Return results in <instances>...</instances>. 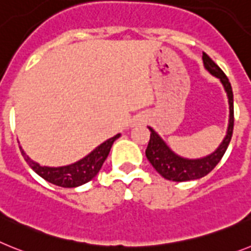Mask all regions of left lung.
<instances>
[{"mask_svg": "<svg viewBox=\"0 0 251 251\" xmlns=\"http://www.w3.org/2000/svg\"><path fill=\"white\" fill-rule=\"evenodd\" d=\"M202 59H203L204 68L212 75L220 78L226 93H227L228 108H230L227 132H226L225 139L220 144V147L212 154L201 159H186L172 151L169 147L164 143V140L151 127H149L150 140L147 150H145V155L162 177H164L168 180H173V182L200 179V178L207 176L213 168L219 164V162L225 154L226 149H227L228 144H230L231 136H232V130H234V95H232V88H231V84L228 82V78L226 77V74L221 71L219 65L213 62L206 53H203Z\"/></svg>", "mask_w": 251, "mask_h": 251, "instance_id": "1", "label": "left lung"}]
</instances>
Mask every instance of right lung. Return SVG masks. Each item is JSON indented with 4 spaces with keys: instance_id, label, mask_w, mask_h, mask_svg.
I'll use <instances>...</instances> for the list:
<instances>
[{
    "instance_id": "obj_1",
    "label": "right lung",
    "mask_w": 251,
    "mask_h": 251,
    "mask_svg": "<svg viewBox=\"0 0 251 251\" xmlns=\"http://www.w3.org/2000/svg\"><path fill=\"white\" fill-rule=\"evenodd\" d=\"M120 138V134L115 135L113 138L108 139L102 143L100 147L96 148L83 159H80L73 164L64 165V167H43L39 163L34 162L26 155L23 148L20 147L21 154L26 163L29 164L32 171L39 174L41 178H44L49 183H53L55 186L64 187V188H74V187L82 186L84 183L95 178L101 169L102 164L107 158L113 141Z\"/></svg>"
}]
</instances>
